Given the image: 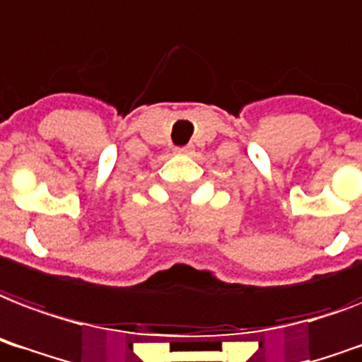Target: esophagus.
Listing matches in <instances>:
<instances>
[{
    "label": "esophagus",
    "instance_id": "1",
    "mask_svg": "<svg viewBox=\"0 0 362 362\" xmlns=\"http://www.w3.org/2000/svg\"><path fill=\"white\" fill-rule=\"evenodd\" d=\"M176 151H178V153H186V156H192L193 148H192V146H184V148H176Z\"/></svg>",
    "mask_w": 362,
    "mask_h": 362
}]
</instances>
